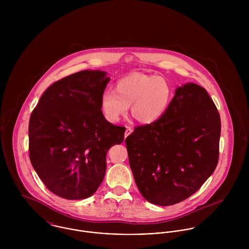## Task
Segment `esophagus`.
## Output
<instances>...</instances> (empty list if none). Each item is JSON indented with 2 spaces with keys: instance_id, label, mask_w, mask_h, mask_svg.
Instances as JSON below:
<instances>
[{
  "instance_id": "1",
  "label": "esophagus",
  "mask_w": 249,
  "mask_h": 249,
  "mask_svg": "<svg viewBox=\"0 0 249 249\" xmlns=\"http://www.w3.org/2000/svg\"><path fill=\"white\" fill-rule=\"evenodd\" d=\"M132 132H133V129H132L130 126H126L125 133H124V138H126V137H127L128 135H130Z\"/></svg>"
}]
</instances>
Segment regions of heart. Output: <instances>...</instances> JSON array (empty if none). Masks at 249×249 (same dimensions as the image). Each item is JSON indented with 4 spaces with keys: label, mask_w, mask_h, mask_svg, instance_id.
Masks as SVG:
<instances>
[{
    "label": "heart",
    "mask_w": 249,
    "mask_h": 249,
    "mask_svg": "<svg viewBox=\"0 0 249 249\" xmlns=\"http://www.w3.org/2000/svg\"><path fill=\"white\" fill-rule=\"evenodd\" d=\"M173 99L170 82L159 75L131 73L115 84V91L106 90L101 97V109L110 123H116L130 107L133 118L142 124L158 121Z\"/></svg>",
    "instance_id": "heart-1"
}]
</instances>
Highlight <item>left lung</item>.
Instances as JSON below:
<instances>
[{"mask_svg":"<svg viewBox=\"0 0 249 249\" xmlns=\"http://www.w3.org/2000/svg\"><path fill=\"white\" fill-rule=\"evenodd\" d=\"M220 117L207 91L187 83L166 113L126 139L136 185L148 202L170 206L197 192L218 162Z\"/></svg>","mask_w":249,"mask_h":249,"instance_id":"1","label":"left lung"}]
</instances>
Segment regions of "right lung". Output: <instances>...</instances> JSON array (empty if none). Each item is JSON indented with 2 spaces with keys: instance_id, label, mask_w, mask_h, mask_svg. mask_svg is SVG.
Here are the masks:
<instances>
[{
  "instance_id": "obj_1",
  "label": "right lung",
  "mask_w": 249,
  "mask_h": 249,
  "mask_svg": "<svg viewBox=\"0 0 249 249\" xmlns=\"http://www.w3.org/2000/svg\"><path fill=\"white\" fill-rule=\"evenodd\" d=\"M106 71H80L52 84L30 118V159L54 195L66 199L91 196L107 171V153L124 139L125 127L107 122L101 97Z\"/></svg>"
}]
</instances>
